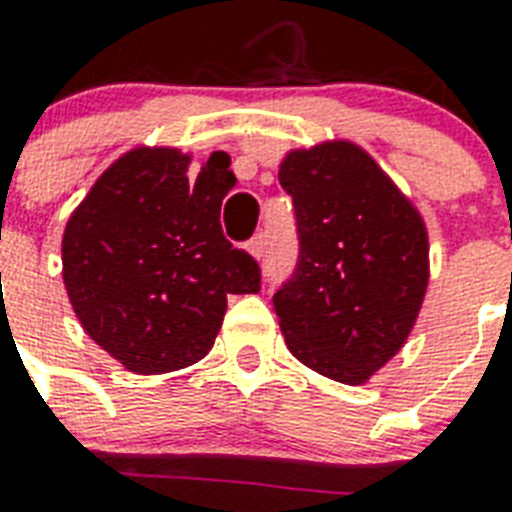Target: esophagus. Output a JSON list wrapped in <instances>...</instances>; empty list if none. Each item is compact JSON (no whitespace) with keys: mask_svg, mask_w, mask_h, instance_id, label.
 Returning a JSON list of instances; mask_svg holds the SVG:
<instances>
[{"mask_svg":"<svg viewBox=\"0 0 512 512\" xmlns=\"http://www.w3.org/2000/svg\"><path fill=\"white\" fill-rule=\"evenodd\" d=\"M247 249H249V255L260 260V257H263V252H265V233H255V236L249 239Z\"/></svg>","mask_w":512,"mask_h":512,"instance_id":"34e87169","label":"esophagus"}]
</instances>
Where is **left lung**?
Masks as SVG:
<instances>
[{"mask_svg": "<svg viewBox=\"0 0 512 512\" xmlns=\"http://www.w3.org/2000/svg\"><path fill=\"white\" fill-rule=\"evenodd\" d=\"M292 196L300 255L273 295L297 361L361 385L404 348L430 279L420 212L350 140L289 151L279 167Z\"/></svg>", "mask_w": 512, "mask_h": 512, "instance_id": "8db88e82", "label": "left lung"}]
</instances>
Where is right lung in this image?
I'll return each instance as SVG.
<instances>
[{"label":"right lung","mask_w":512,"mask_h":512,"mask_svg":"<svg viewBox=\"0 0 512 512\" xmlns=\"http://www.w3.org/2000/svg\"><path fill=\"white\" fill-rule=\"evenodd\" d=\"M177 148H132L95 180L63 231V284L84 332L135 374L196 364L228 295L260 292V265L223 236L236 177L220 156L188 177Z\"/></svg>","instance_id":"obj_1"}]
</instances>
